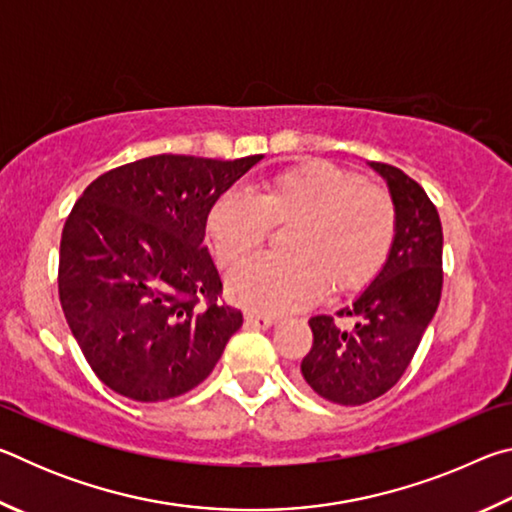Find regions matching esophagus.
I'll return each mask as SVG.
<instances>
[{
	"instance_id": "34e87169",
	"label": "esophagus",
	"mask_w": 512,
	"mask_h": 512,
	"mask_svg": "<svg viewBox=\"0 0 512 512\" xmlns=\"http://www.w3.org/2000/svg\"><path fill=\"white\" fill-rule=\"evenodd\" d=\"M273 323H275L273 316L246 314V327H248V329H268Z\"/></svg>"
}]
</instances>
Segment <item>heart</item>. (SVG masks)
<instances>
[{"label":"heart","instance_id":"b5f03b06","mask_svg":"<svg viewBox=\"0 0 512 512\" xmlns=\"http://www.w3.org/2000/svg\"><path fill=\"white\" fill-rule=\"evenodd\" d=\"M273 225L284 255L257 257L228 282L239 305L280 314L309 305L329 289L352 296L384 271L397 237L393 196L329 160H307L268 176L253 194L225 192L210 205L205 230L221 268L262 248Z\"/></svg>","mask_w":512,"mask_h":512}]
</instances>
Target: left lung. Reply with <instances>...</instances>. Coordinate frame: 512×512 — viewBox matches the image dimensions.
<instances>
[{
    "instance_id": "1",
    "label": "left lung",
    "mask_w": 512,
    "mask_h": 512,
    "mask_svg": "<svg viewBox=\"0 0 512 512\" xmlns=\"http://www.w3.org/2000/svg\"><path fill=\"white\" fill-rule=\"evenodd\" d=\"M397 207L393 253L377 280L334 316L309 320L314 343L302 379L325 400L359 406L402 379L443 293V225L427 192L402 169L372 162ZM339 317H350L343 328Z\"/></svg>"
}]
</instances>
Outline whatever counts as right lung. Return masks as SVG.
<instances>
[{
  "label": "right lung",
  "instance_id": "add662e5",
  "mask_svg": "<svg viewBox=\"0 0 512 512\" xmlns=\"http://www.w3.org/2000/svg\"><path fill=\"white\" fill-rule=\"evenodd\" d=\"M262 160L162 153L101 173L69 212L58 296L103 384L137 402L210 375L244 323L203 246L210 205Z\"/></svg>",
  "mask_w": 512,
  "mask_h": 512
}]
</instances>
